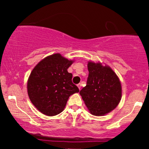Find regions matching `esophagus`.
Segmentation results:
<instances>
[{
	"label": "esophagus",
	"mask_w": 149,
	"mask_h": 149,
	"mask_svg": "<svg viewBox=\"0 0 149 149\" xmlns=\"http://www.w3.org/2000/svg\"><path fill=\"white\" fill-rule=\"evenodd\" d=\"M77 86H78V88H79V90H80V89H81V84H80V83H78V84L77 85Z\"/></svg>",
	"instance_id": "1"
}]
</instances>
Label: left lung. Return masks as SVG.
<instances>
[{
  "label": "left lung",
  "instance_id": "8db88e82",
  "mask_svg": "<svg viewBox=\"0 0 149 149\" xmlns=\"http://www.w3.org/2000/svg\"><path fill=\"white\" fill-rule=\"evenodd\" d=\"M86 86L80 92L92 115L100 116L111 112L118 105L122 90L119 78L109 66L89 61Z\"/></svg>",
  "mask_w": 149,
  "mask_h": 149
}]
</instances>
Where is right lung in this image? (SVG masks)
<instances>
[{"mask_svg": "<svg viewBox=\"0 0 149 149\" xmlns=\"http://www.w3.org/2000/svg\"><path fill=\"white\" fill-rule=\"evenodd\" d=\"M72 63L60 54H54L40 61L31 73L28 95L42 113L48 116L60 113L69 97L79 92L72 83V73L67 71Z\"/></svg>", "mask_w": 149, "mask_h": 149, "instance_id": "obj_1", "label": "right lung"}]
</instances>
